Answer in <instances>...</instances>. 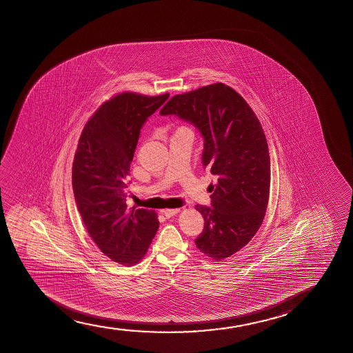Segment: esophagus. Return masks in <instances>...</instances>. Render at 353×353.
Listing matches in <instances>:
<instances>
[{"label":"esophagus","mask_w":353,"mask_h":353,"mask_svg":"<svg viewBox=\"0 0 353 353\" xmlns=\"http://www.w3.org/2000/svg\"><path fill=\"white\" fill-rule=\"evenodd\" d=\"M179 212V208H168V210H163V211H161V213H163L166 218L172 217V216L177 214Z\"/></svg>","instance_id":"34e87169"}]
</instances>
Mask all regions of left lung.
Segmentation results:
<instances>
[{
  "label": "left lung",
  "mask_w": 353,
  "mask_h": 353,
  "mask_svg": "<svg viewBox=\"0 0 353 353\" xmlns=\"http://www.w3.org/2000/svg\"><path fill=\"white\" fill-rule=\"evenodd\" d=\"M160 114L179 117L203 136V168L217 184H210L211 208L195 206L205 221L195 245L214 261L228 258L251 241L268 208L270 157L261 123L223 83L174 95Z\"/></svg>",
  "instance_id": "left-lung-1"
}]
</instances>
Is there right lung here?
<instances>
[{
    "label": "right lung",
    "instance_id": "obj_1",
    "mask_svg": "<svg viewBox=\"0 0 353 353\" xmlns=\"http://www.w3.org/2000/svg\"><path fill=\"white\" fill-rule=\"evenodd\" d=\"M169 97L119 94L102 103L79 137L72 165L78 211L102 253L119 264L140 261L159 228L154 211L129 208L126 198L141 129Z\"/></svg>",
    "mask_w": 353,
    "mask_h": 353
}]
</instances>
